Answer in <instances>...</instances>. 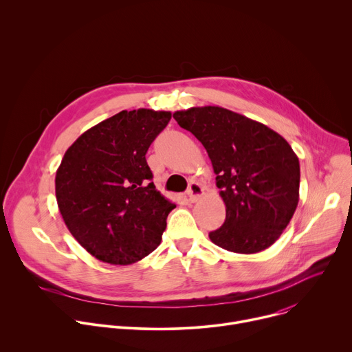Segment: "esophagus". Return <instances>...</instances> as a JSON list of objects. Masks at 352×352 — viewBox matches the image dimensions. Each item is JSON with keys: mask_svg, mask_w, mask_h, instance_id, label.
Listing matches in <instances>:
<instances>
[{"mask_svg": "<svg viewBox=\"0 0 352 352\" xmlns=\"http://www.w3.org/2000/svg\"><path fill=\"white\" fill-rule=\"evenodd\" d=\"M204 193H205L204 186L200 185L199 182H195V181L189 184V188H188V190H186V195H188L190 202H196V200H199L200 197H202Z\"/></svg>", "mask_w": 352, "mask_h": 352, "instance_id": "34e87169", "label": "esophagus"}]
</instances>
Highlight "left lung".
Returning <instances> with one entry per match:
<instances>
[{"label":"left lung","mask_w":352,"mask_h":352,"mask_svg":"<svg viewBox=\"0 0 352 352\" xmlns=\"http://www.w3.org/2000/svg\"><path fill=\"white\" fill-rule=\"evenodd\" d=\"M212 160L226 205V221L209 234L235 254H258L273 245L299 200V160L288 142L269 126L223 107L175 111Z\"/></svg>","instance_id":"obj_1"}]
</instances>
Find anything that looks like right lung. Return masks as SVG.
I'll use <instances>...</instances> for the list:
<instances>
[{"mask_svg":"<svg viewBox=\"0 0 352 352\" xmlns=\"http://www.w3.org/2000/svg\"><path fill=\"white\" fill-rule=\"evenodd\" d=\"M170 111H121L83 132L56 174L60 213L96 259L132 265L160 245L175 208L155 186L146 153Z\"/></svg>","mask_w":352,"mask_h":352,"instance_id":"add662e5","label":"right lung"}]
</instances>
